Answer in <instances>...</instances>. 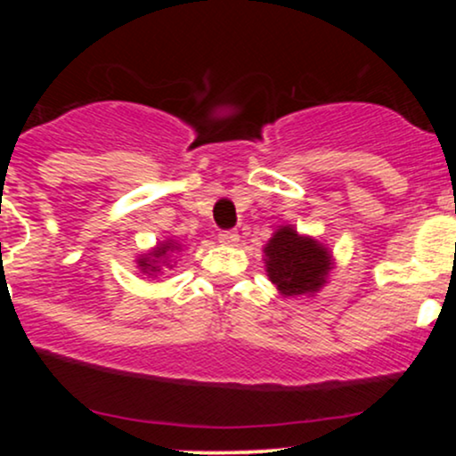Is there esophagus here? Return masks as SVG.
Masks as SVG:
<instances>
[{
    "instance_id": "34e87169",
    "label": "esophagus",
    "mask_w": 456,
    "mask_h": 456,
    "mask_svg": "<svg viewBox=\"0 0 456 456\" xmlns=\"http://www.w3.org/2000/svg\"><path fill=\"white\" fill-rule=\"evenodd\" d=\"M238 240H240L238 232H232V229H223V232H218V242H221V244L235 246V244H238Z\"/></svg>"
}]
</instances>
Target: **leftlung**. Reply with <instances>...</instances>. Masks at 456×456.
<instances>
[{"label": "left lung", "instance_id": "1", "mask_svg": "<svg viewBox=\"0 0 456 456\" xmlns=\"http://www.w3.org/2000/svg\"><path fill=\"white\" fill-rule=\"evenodd\" d=\"M265 272L281 296H313L326 285L332 255L311 235H300L294 224L276 229L264 248Z\"/></svg>", "mask_w": 456, "mask_h": 456}]
</instances>
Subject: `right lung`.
I'll use <instances>...</instances> for the list:
<instances>
[{
	"mask_svg": "<svg viewBox=\"0 0 456 456\" xmlns=\"http://www.w3.org/2000/svg\"><path fill=\"white\" fill-rule=\"evenodd\" d=\"M175 250H182V248H180V244L174 242V240H165V242H160L156 248H151L148 255H141V257L137 259L141 272L154 276L162 270V265H167V268H169V255L175 253Z\"/></svg>",
	"mask_w": 456,
	"mask_h": 456,
	"instance_id": "right-lung-1",
	"label": "right lung"
}]
</instances>
